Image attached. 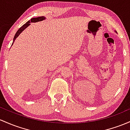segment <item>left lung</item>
Returning a JSON list of instances; mask_svg holds the SVG:
<instances>
[{
  "instance_id": "1",
  "label": "left lung",
  "mask_w": 130,
  "mask_h": 130,
  "mask_svg": "<svg viewBox=\"0 0 130 130\" xmlns=\"http://www.w3.org/2000/svg\"><path fill=\"white\" fill-rule=\"evenodd\" d=\"M115 31V32H117V31Z\"/></svg>"
}]
</instances>
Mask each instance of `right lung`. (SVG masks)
<instances>
[{
	"instance_id": "right-lung-1",
	"label": "right lung",
	"mask_w": 130,
	"mask_h": 130,
	"mask_svg": "<svg viewBox=\"0 0 130 130\" xmlns=\"http://www.w3.org/2000/svg\"><path fill=\"white\" fill-rule=\"evenodd\" d=\"M45 20V17H37V18H32L30 20L27 21V22L25 24H24V25H23L22 26H21V28H20V29H18V31H17V32H16V34H15V36H14V38H13V40L12 45H13V44L14 43V42H15V40L17 39V38H18V36L20 35L21 32H22L23 31L25 30V29L27 28V27L31 25V24H30L31 23H36V22H38V21H43V20Z\"/></svg>"
}]
</instances>
